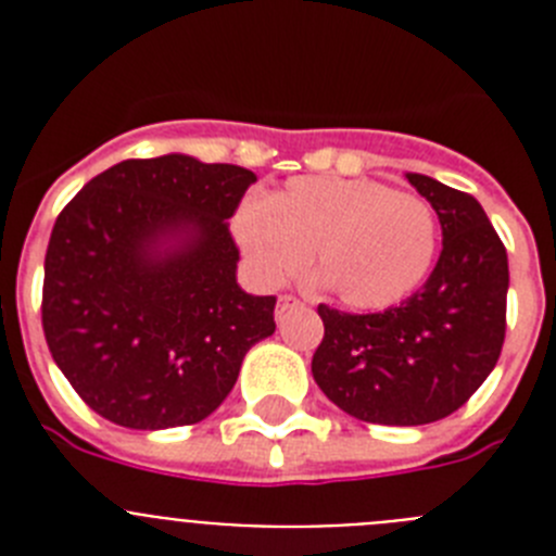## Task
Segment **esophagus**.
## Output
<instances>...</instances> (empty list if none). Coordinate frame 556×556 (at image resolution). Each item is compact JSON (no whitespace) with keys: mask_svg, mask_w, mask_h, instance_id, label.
<instances>
[{"mask_svg":"<svg viewBox=\"0 0 556 556\" xmlns=\"http://www.w3.org/2000/svg\"><path fill=\"white\" fill-rule=\"evenodd\" d=\"M298 306H303L298 298H292V294H281V298H278V308H275V317H278V320H283V314L292 312V308H298Z\"/></svg>","mask_w":556,"mask_h":556,"instance_id":"1","label":"esophagus"}]
</instances>
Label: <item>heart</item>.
Here are the masks:
<instances>
[{
	"mask_svg": "<svg viewBox=\"0 0 556 556\" xmlns=\"http://www.w3.org/2000/svg\"><path fill=\"white\" fill-rule=\"evenodd\" d=\"M233 233L262 281H289L314 253L326 287L362 312L406 301L437 255L434 208L367 178L289 180L264 203L239 205Z\"/></svg>",
	"mask_w": 556,
	"mask_h": 556,
	"instance_id": "1",
	"label": "heart"
}]
</instances>
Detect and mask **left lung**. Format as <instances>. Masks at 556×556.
<instances>
[{"label": "left lung", "mask_w": 556, "mask_h": 556, "mask_svg": "<svg viewBox=\"0 0 556 556\" xmlns=\"http://www.w3.org/2000/svg\"><path fill=\"white\" fill-rule=\"evenodd\" d=\"M406 180L437 211L443 250L424 289L376 314L320 306L312 376L356 420L424 426L459 409L493 372L507 331V250L479 200L429 175Z\"/></svg>", "instance_id": "8db88e82"}]
</instances>
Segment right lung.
<instances>
[{"label":"right lung","instance_id":"obj_1","mask_svg":"<svg viewBox=\"0 0 556 556\" xmlns=\"http://www.w3.org/2000/svg\"><path fill=\"white\" fill-rule=\"evenodd\" d=\"M255 175L169 152L88 180L43 262V337L68 384L125 429L200 424L273 337L275 298L236 283L228 219Z\"/></svg>","mask_w":556,"mask_h":556}]
</instances>
